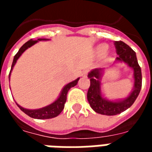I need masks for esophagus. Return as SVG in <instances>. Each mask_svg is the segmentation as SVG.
<instances>
[{"mask_svg": "<svg viewBox=\"0 0 152 152\" xmlns=\"http://www.w3.org/2000/svg\"><path fill=\"white\" fill-rule=\"evenodd\" d=\"M88 72H89L88 70H84L82 72H81V76H82V77H86V76H87Z\"/></svg>", "mask_w": 152, "mask_h": 152, "instance_id": "34e87169", "label": "esophagus"}]
</instances>
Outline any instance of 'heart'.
I'll list each match as a JSON object with an SVG mask.
<instances>
[{
    "label": "heart",
    "instance_id": "b5f03b06",
    "mask_svg": "<svg viewBox=\"0 0 152 152\" xmlns=\"http://www.w3.org/2000/svg\"><path fill=\"white\" fill-rule=\"evenodd\" d=\"M107 50H108V45L107 44H100L99 46L97 47V52L101 56L106 54Z\"/></svg>",
    "mask_w": 152,
    "mask_h": 152
}]
</instances>
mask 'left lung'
I'll return each mask as SVG.
<instances>
[{
	"label": "left lung",
	"instance_id": "obj_1",
	"mask_svg": "<svg viewBox=\"0 0 152 152\" xmlns=\"http://www.w3.org/2000/svg\"><path fill=\"white\" fill-rule=\"evenodd\" d=\"M118 57L115 63H126L134 71V89L126 99L118 101H110L103 98L101 92L102 68H95L88 74L90 79V86L87 93V99L92 109L97 113L106 115L120 114L129 108L134 104L142 88V72L137 63L136 53L123 41H115Z\"/></svg>",
	"mask_w": 152,
	"mask_h": 152
}]
</instances>
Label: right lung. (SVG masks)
<instances>
[{
  "label": "right lung",
  "mask_w": 152,
  "mask_h": 152,
  "mask_svg": "<svg viewBox=\"0 0 152 152\" xmlns=\"http://www.w3.org/2000/svg\"><path fill=\"white\" fill-rule=\"evenodd\" d=\"M47 40H49V39H42V38H40V39H37V40H33L32 39H31L30 40L27 41L19 49L18 53L15 55V58H14V60H13V63H12L11 69H10V75H9V78L10 76V73H11L12 70H13V67L15 65L17 60L18 59V58L22 55V53H23L27 49H28L29 47L32 46L33 45L37 43L38 41ZM79 79L80 78H77L75 80H73L72 82L68 83L67 85H66V86L63 87V89L62 90L61 94H60L59 97L58 98L56 101H54L53 103H51L50 105L45 107H42V108L40 109H35V110H29V109H26L22 107L21 106L18 105V103H16V104L18 105V107L20 108L21 111L24 112L25 114H27L30 117L34 118V119L42 120V119H51V118L56 117V116H58L62 112V111L64 108V104H65V102L66 101V94H67V92L69 91V89L72 87H74V86L77 85V82H78Z\"/></svg>",
  "instance_id": "obj_1"
}]
</instances>
